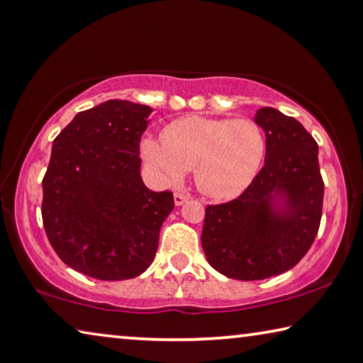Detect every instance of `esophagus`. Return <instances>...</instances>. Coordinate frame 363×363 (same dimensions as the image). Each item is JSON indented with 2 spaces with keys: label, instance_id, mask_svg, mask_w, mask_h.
Listing matches in <instances>:
<instances>
[{
  "label": "esophagus",
  "instance_id": "obj_1",
  "mask_svg": "<svg viewBox=\"0 0 363 363\" xmlns=\"http://www.w3.org/2000/svg\"><path fill=\"white\" fill-rule=\"evenodd\" d=\"M189 199H191V197H189L187 194H182V192H176V194H174V203H176L177 206H181V205L186 203Z\"/></svg>",
  "mask_w": 363,
  "mask_h": 363
}]
</instances>
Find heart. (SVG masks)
I'll return each instance as SVG.
<instances>
[{"label":"heart","mask_w":363,"mask_h":363,"mask_svg":"<svg viewBox=\"0 0 363 363\" xmlns=\"http://www.w3.org/2000/svg\"><path fill=\"white\" fill-rule=\"evenodd\" d=\"M264 148V135L254 121L186 116L166 125L161 142L143 140L140 152L160 182L174 186L187 169H195L200 191L231 199L255 179Z\"/></svg>","instance_id":"b5f03b06"}]
</instances>
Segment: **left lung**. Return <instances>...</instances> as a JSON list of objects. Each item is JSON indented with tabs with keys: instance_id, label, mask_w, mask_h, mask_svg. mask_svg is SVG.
Returning <instances> with one entry per match:
<instances>
[{
	"instance_id": "left-lung-1",
	"label": "left lung",
	"mask_w": 363,
	"mask_h": 363,
	"mask_svg": "<svg viewBox=\"0 0 363 363\" xmlns=\"http://www.w3.org/2000/svg\"><path fill=\"white\" fill-rule=\"evenodd\" d=\"M264 166L242 195L205 210L202 247L216 272L233 279L272 278L302 260L323 208L318 145L297 119L264 106Z\"/></svg>"
}]
</instances>
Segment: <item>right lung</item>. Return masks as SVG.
Masks as SVG:
<instances>
[{"mask_svg": "<svg viewBox=\"0 0 363 363\" xmlns=\"http://www.w3.org/2000/svg\"><path fill=\"white\" fill-rule=\"evenodd\" d=\"M152 111L108 100L77 113L53 142L43 226L57 257L90 278L123 281L145 272L174 208L169 191H150L140 176V137Z\"/></svg>", "mask_w": 363, "mask_h": 363, "instance_id": "right-lung-1", "label": "right lung"}]
</instances>
